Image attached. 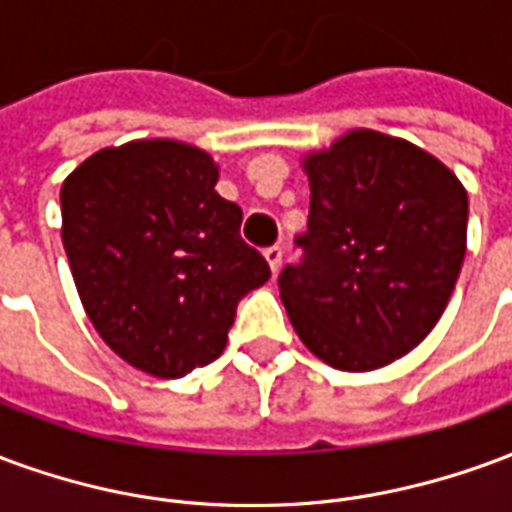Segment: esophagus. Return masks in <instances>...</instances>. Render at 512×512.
<instances>
[{
  "label": "esophagus",
  "instance_id": "obj_1",
  "mask_svg": "<svg viewBox=\"0 0 512 512\" xmlns=\"http://www.w3.org/2000/svg\"><path fill=\"white\" fill-rule=\"evenodd\" d=\"M266 260L268 266H271V274H279V268H282V249L279 246H268Z\"/></svg>",
  "mask_w": 512,
  "mask_h": 512
}]
</instances>
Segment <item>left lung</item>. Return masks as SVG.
<instances>
[{"instance_id":"left-lung-1","label":"left lung","mask_w":512,"mask_h":512,"mask_svg":"<svg viewBox=\"0 0 512 512\" xmlns=\"http://www.w3.org/2000/svg\"><path fill=\"white\" fill-rule=\"evenodd\" d=\"M304 172V255L282 268L279 296L326 365L378 370L439 323L466 255L469 197L439 158L370 128L307 153Z\"/></svg>"}]
</instances>
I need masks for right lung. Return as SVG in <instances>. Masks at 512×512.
Listing matches in <instances>:
<instances>
[{"label":"right lung","instance_id":"1","mask_svg":"<svg viewBox=\"0 0 512 512\" xmlns=\"http://www.w3.org/2000/svg\"><path fill=\"white\" fill-rule=\"evenodd\" d=\"M216 180L200 147L136 139L62 183V244L84 312L123 362L156 378L222 356L238 301L271 277Z\"/></svg>","mask_w":512,"mask_h":512}]
</instances>
